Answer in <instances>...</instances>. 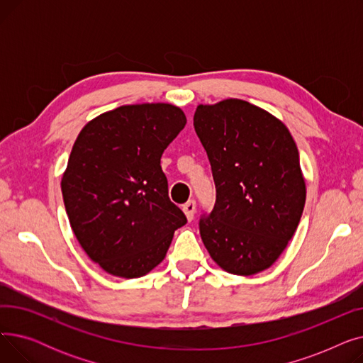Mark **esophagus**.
I'll return each instance as SVG.
<instances>
[{
	"mask_svg": "<svg viewBox=\"0 0 363 363\" xmlns=\"http://www.w3.org/2000/svg\"><path fill=\"white\" fill-rule=\"evenodd\" d=\"M182 211H184L186 219L191 222L194 219V213H196V201L188 200L185 204H182Z\"/></svg>",
	"mask_w": 363,
	"mask_h": 363,
	"instance_id": "esophagus-1",
	"label": "esophagus"
}]
</instances>
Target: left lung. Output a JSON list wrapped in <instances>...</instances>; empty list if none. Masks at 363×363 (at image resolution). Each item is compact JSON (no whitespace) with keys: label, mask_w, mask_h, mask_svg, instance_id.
<instances>
[{"label":"left lung","mask_w":363,"mask_h":363,"mask_svg":"<svg viewBox=\"0 0 363 363\" xmlns=\"http://www.w3.org/2000/svg\"><path fill=\"white\" fill-rule=\"evenodd\" d=\"M194 128L216 186L213 211L199 223L208 255L234 275L268 269L293 238L306 201L290 130L237 99L200 104Z\"/></svg>","instance_id":"left-lung-1"}]
</instances>
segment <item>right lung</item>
<instances>
[{
  "label": "right lung",
  "mask_w": 363,
  "mask_h": 363,
  "mask_svg": "<svg viewBox=\"0 0 363 363\" xmlns=\"http://www.w3.org/2000/svg\"><path fill=\"white\" fill-rule=\"evenodd\" d=\"M185 123L177 106L132 104L100 114L76 138L62 178L66 213L85 253L107 274H148L186 223L160 166Z\"/></svg>",
  "instance_id": "right-lung-1"
}]
</instances>
